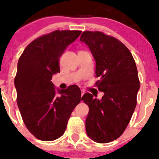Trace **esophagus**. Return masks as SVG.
Instances as JSON below:
<instances>
[{"label":"esophagus","instance_id":"obj_1","mask_svg":"<svg viewBox=\"0 0 159 159\" xmlns=\"http://www.w3.org/2000/svg\"><path fill=\"white\" fill-rule=\"evenodd\" d=\"M84 94V91H82V93H81V96L83 97V95Z\"/></svg>","mask_w":159,"mask_h":159}]
</instances>
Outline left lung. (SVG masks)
<instances>
[{
  "label": "left lung",
  "instance_id": "obj_1",
  "mask_svg": "<svg viewBox=\"0 0 159 159\" xmlns=\"http://www.w3.org/2000/svg\"><path fill=\"white\" fill-rule=\"evenodd\" d=\"M80 41L90 48L96 61L95 86L104 92L102 99L85 93L82 100L89 111L87 135L95 142L118 139L128 126L137 104L140 81L135 59L120 41L100 31H84Z\"/></svg>",
  "mask_w": 159,
  "mask_h": 159
}]
</instances>
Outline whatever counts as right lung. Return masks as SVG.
Returning a JSON list of instances; mask_svg holds the SVG:
<instances>
[{
	"label": "right lung",
	"instance_id": "right-lung-1",
	"mask_svg": "<svg viewBox=\"0 0 159 159\" xmlns=\"http://www.w3.org/2000/svg\"><path fill=\"white\" fill-rule=\"evenodd\" d=\"M80 30H55L27 46L18 62L15 85L17 104L27 129L36 139L51 141L61 137L71 112L81 100V91L70 85L56 94L53 74L60 72L59 59Z\"/></svg>",
	"mask_w": 159,
	"mask_h": 159
}]
</instances>
